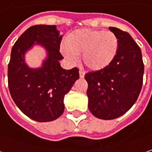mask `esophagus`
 <instances>
[{
	"label": "esophagus",
	"instance_id": "34e87169",
	"mask_svg": "<svg viewBox=\"0 0 152 152\" xmlns=\"http://www.w3.org/2000/svg\"><path fill=\"white\" fill-rule=\"evenodd\" d=\"M79 74H80V77H81V78H83L84 76H85V71L83 70V69H80V70H79Z\"/></svg>",
	"mask_w": 152,
	"mask_h": 152
}]
</instances>
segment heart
Segmentation results:
<instances>
[{"label": "heart", "mask_w": 152, "mask_h": 152, "mask_svg": "<svg viewBox=\"0 0 152 152\" xmlns=\"http://www.w3.org/2000/svg\"><path fill=\"white\" fill-rule=\"evenodd\" d=\"M61 53L70 63L76 64L83 53V62L92 69L99 70L115 59L119 41L113 32L88 29L77 30L65 39Z\"/></svg>", "instance_id": "obj_1"}]
</instances>
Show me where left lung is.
<instances>
[{
	"label": "left lung",
	"mask_w": 152,
	"mask_h": 152,
	"mask_svg": "<svg viewBox=\"0 0 152 152\" xmlns=\"http://www.w3.org/2000/svg\"><path fill=\"white\" fill-rule=\"evenodd\" d=\"M118 38L115 59L106 68L85 75L88 109L97 118L115 119L129 110L140 95L144 64L141 50L128 32L110 27Z\"/></svg>",
	"instance_id": "8db88e82"
}]
</instances>
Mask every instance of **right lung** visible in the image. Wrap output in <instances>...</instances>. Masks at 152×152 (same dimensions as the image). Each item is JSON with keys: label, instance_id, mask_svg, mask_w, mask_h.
<instances>
[{"label": "right lung", "instance_id": "obj_1", "mask_svg": "<svg viewBox=\"0 0 152 152\" xmlns=\"http://www.w3.org/2000/svg\"><path fill=\"white\" fill-rule=\"evenodd\" d=\"M61 40L56 25L39 24L25 30L12 48L7 73L11 96L23 114L37 122L54 121L63 114L64 95L79 79L76 67L60 66ZM35 45L45 48L47 58L41 67L30 68L24 56Z\"/></svg>", "mask_w": 152, "mask_h": 152}]
</instances>
